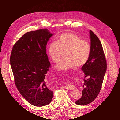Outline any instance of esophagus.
Wrapping results in <instances>:
<instances>
[{
  "label": "esophagus",
  "instance_id": "1",
  "mask_svg": "<svg viewBox=\"0 0 120 120\" xmlns=\"http://www.w3.org/2000/svg\"><path fill=\"white\" fill-rule=\"evenodd\" d=\"M65 87L66 89H68V90H73L75 89L74 86L71 85H67L65 86Z\"/></svg>",
  "mask_w": 120,
  "mask_h": 120
}]
</instances>
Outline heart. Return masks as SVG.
I'll use <instances>...</instances> for the list:
<instances>
[{"label": "heart", "mask_w": 120, "mask_h": 120, "mask_svg": "<svg viewBox=\"0 0 120 120\" xmlns=\"http://www.w3.org/2000/svg\"><path fill=\"white\" fill-rule=\"evenodd\" d=\"M48 52L54 63L59 61L64 52L65 57L55 67L58 70H68L74 66L81 67L86 63L90 57L91 46L77 35L67 33L61 34L57 42L49 44Z\"/></svg>", "instance_id": "obj_1"}]
</instances>
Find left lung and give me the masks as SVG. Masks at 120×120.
<instances>
[{
  "label": "left lung",
  "mask_w": 120,
  "mask_h": 120,
  "mask_svg": "<svg viewBox=\"0 0 120 120\" xmlns=\"http://www.w3.org/2000/svg\"><path fill=\"white\" fill-rule=\"evenodd\" d=\"M90 37L91 53L89 60L82 68L85 73L84 85L82 97L75 102L78 105H87L95 99L102 88L106 71V60L102 44L91 30Z\"/></svg>",
  "instance_id": "8db88e82"
}]
</instances>
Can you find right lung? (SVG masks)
<instances>
[{
    "instance_id": "1",
    "label": "right lung",
    "mask_w": 120,
    "mask_h": 120,
    "mask_svg": "<svg viewBox=\"0 0 120 120\" xmlns=\"http://www.w3.org/2000/svg\"><path fill=\"white\" fill-rule=\"evenodd\" d=\"M53 34L47 29L25 34L14 44L10 64L15 85L27 101L36 106L48 105L53 92L45 82L50 64L46 53L48 41Z\"/></svg>"
}]
</instances>
